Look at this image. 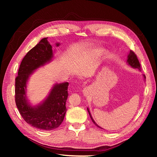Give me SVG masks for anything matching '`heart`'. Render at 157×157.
<instances>
[{
  "label": "heart",
  "instance_id": "obj_1",
  "mask_svg": "<svg viewBox=\"0 0 157 157\" xmlns=\"http://www.w3.org/2000/svg\"><path fill=\"white\" fill-rule=\"evenodd\" d=\"M104 53H105V50L103 48H93L87 52L86 54V58L87 59L96 60L99 59V58H101Z\"/></svg>",
  "mask_w": 157,
  "mask_h": 157
}]
</instances>
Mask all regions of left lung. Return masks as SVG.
<instances>
[{"mask_svg":"<svg viewBox=\"0 0 157 157\" xmlns=\"http://www.w3.org/2000/svg\"><path fill=\"white\" fill-rule=\"evenodd\" d=\"M126 63H127V64H128V65L130 66V67H131L132 68H133V69H138V70H140V71L141 70L140 63V62H139L138 59L137 58L136 55L132 51H131V50L129 52V53H128V54ZM143 76H144V79L145 80V76L144 75H143ZM87 110H88V113H89L90 118H91V119H92V122H94V124L95 125H96L97 127L102 128H101L100 126H99V125H98L97 123L94 121L93 117H92L91 113H90V110H89L88 107L87 108ZM102 129H103V128H102Z\"/></svg>","mask_w":157,"mask_h":157,"instance_id":"obj_1","label":"left lung"}]
</instances>
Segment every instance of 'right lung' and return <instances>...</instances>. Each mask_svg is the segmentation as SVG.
Here are the masks:
<instances>
[{
  "label": "right lung",
  "instance_id": "add662e5",
  "mask_svg": "<svg viewBox=\"0 0 157 157\" xmlns=\"http://www.w3.org/2000/svg\"><path fill=\"white\" fill-rule=\"evenodd\" d=\"M60 45L56 42V46ZM52 46L48 37L42 39L22 59L16 78V106L25 122L37 129L52 130L62 123L66 113L69 83H55L43 101L33 105L27 97V84L35 71L54 59Z\"/></svg>",
  "mask_w": 157,
  "mask_h": 157
}]
</instances>
